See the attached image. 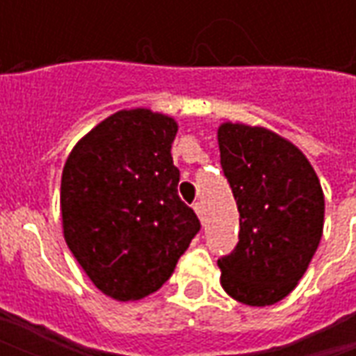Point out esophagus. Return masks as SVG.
<instances>
[{"label":"esophagus","mask_w":356,"mask_h":356,"mask_svg":"<svg viewBox=\"0 0 356 356\" xmlns=\"http://www.w3.org/2000/svg\"><path fill=\"white\" fill-rule=\"evenodd\" d=\"M193 208L194 211H196V216L200 217V219H204V206H202V202H196Z\"/></svg>","instance_id":"34e87169"}]
</instances>
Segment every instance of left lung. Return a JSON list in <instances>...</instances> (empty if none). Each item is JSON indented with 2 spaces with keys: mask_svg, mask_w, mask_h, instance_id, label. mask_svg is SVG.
<instances>
[{
  "mask_svg": "<svg viewBox=\"0 0 356 356\" xmlns=\"http://www.w3.org/2000/svg\"><path fill=\"white\" fill-rule=\"evenodd\" d=\"M221 168L240 213L238 244L217 265L240 303H278L298 286L324 225L321 181L303 152L268 131L227 122L217 131Z\"/></svg>",
  "mask_w": 356,
  "mask_h": 356,
  "instance_id": "8db88e82",
  "label": "left lung"
}]
</instances>
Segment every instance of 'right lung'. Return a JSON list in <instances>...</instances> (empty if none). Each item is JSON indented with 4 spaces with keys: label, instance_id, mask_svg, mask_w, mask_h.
I'll list each match as a JSON object with an SVG mask.
<instances>
[{
    "label": "right lung",
    "instance_id": "right-lung-1",
    "mask_svg": "<svg viewBox=\"0 0 356 356\" xmlns=\"http://www.w3.org/2000/svg\"><path fill=\"white\" fill-rule=\"evenodd\" d=\"M175 135L173 118L120 110L93 127L65 163L66 244L91 282L118 301L160 290L200 231L177 194Z\"/></svg>",
    "mask_w": 356,
    "mask_h": 356
}]
</instances>
